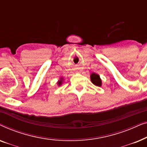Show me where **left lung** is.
I'll return each mask as SVG.
<instances>
[{"instance_id": "obj_1", "label": "left lung", "mask_w": 147, "mask_h": 147, "mask_svg": "<svg viewBox=\"0 0 147 147\" xmlns=\"http://www.w3.org/2000/svg\"><path fill=\"white\" fill-rule=\"evenodd\" d=\"M90 80H91L92 83L96 86L100 87L102 86V80L100 76L96 73H92L90 75Z\"/></svg>"}]
</instances>
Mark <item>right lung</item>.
<instances>
[{
  "mask_svg": "<svg viewBox=\"0 0 147 147\" xmlns=\"http://www.w3.org/2000/svg\"><path fill=\"white\" fill-rule=\"evenodd\" d=\"M63 78H60V79L59 81L57 82V86H60L62 84V83H63Z\"/></svg>",
  "mask_w": 147,
  "mask_h": 147,
  "instance_id": "add662e5",
  "label": "right lung"
}]
</instances>
